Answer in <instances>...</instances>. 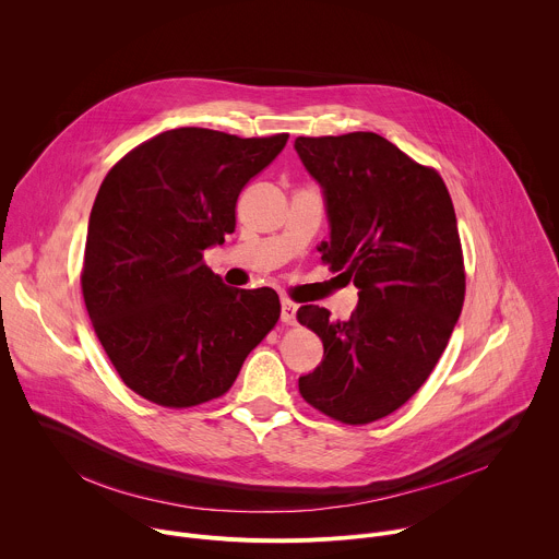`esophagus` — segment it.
Wrapping results in <instances>:
<instances>
[{"label": "esophagus", "instance_id": "esophagus-1", "mask_svg": "<svg viewBox=\"0 0 559 559\" xmlns=\"http://www.w3.org/2000/svg\"><path fill=\"white\" fill-rule=\"evenodd\" d=\"M281 321L285 325H294L296 323V302H292L289 298L281 300Z\"/></svg>", "mask_w": 559, "mask_h": 559}]
</instances>
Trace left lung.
I'll list each match as a JSON object with an SVG mask.
<instances>
[{
    "instance_id": "1",
    "label": "left lung",
    "mask_w": 559,
    "mask_h": 559,
    "mask_svg": "<svg viewBox=\"0 0 559 559\" xmlns=\"http://www.w3.org/2000/svg\"><path fill=\"white\" fill-rule=\"evenodd\" d=\"M294 147L325 190L323 263L358 287L349 321L318 305L296 311L325 347L298 391L332 420L369 425L425 384L457 323L466 274L455 210L438 170L376 132L298 136Z\"/></svg>"
}]
</instances>
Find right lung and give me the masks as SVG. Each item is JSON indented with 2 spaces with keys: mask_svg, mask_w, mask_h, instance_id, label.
<instances>
[{
  "mask_svg": "<svg viewBox=\"0 0 559 559\" xmlns=\"http://www.w3.org/2000/svg\"><path fill=\"white\" fill-rule=\"evenodd\" d=\"M207 128L156 134L110 168L88 223L82 292L134 393L168 409L221 397L276 328L274 289H234L203 261L236 227V199L287 143Z\"/></svg>",
  "mask_w": 559,
  "mask_h": 559,
  "instance_id": "1",
  "label": "right lung"
}]
</instances>
